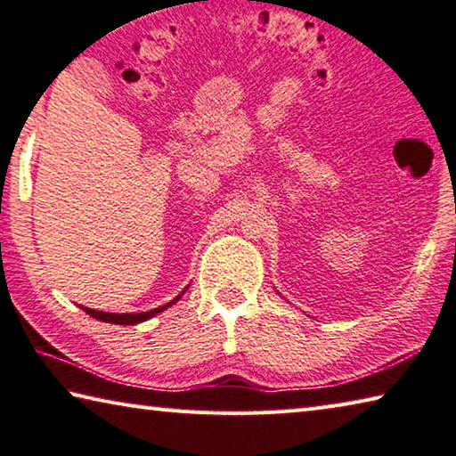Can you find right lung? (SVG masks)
<instances>
[{
    "mask_svg": "<svg viewBox=\"0 0 456 456\" xmlns=\"http://www.w3.org/2000/svg\"><path fill=\"white\" fill-rule=\"evenodd\" d=\"M189 288V285H187ZM187 288H184L179 296H176L175 299H171V302L168 304H165V305H160V307H154V310H149V312H141V314H110V312H98V310H92V307H84V305H80L84 312H86L90 318H94V320H100V322H106V323H118V326H134V323H141V322H146V320H151V318H154V315L157 314H160V312H165L167 307H171L173 304H176L181 299V296L184 291H187Z\"/></svg>",
    "mask_w": 456,
    "mask_h": 456,
    "instance_id": "right-lung-1",
    "label": "right lung"
}]
</instances>
